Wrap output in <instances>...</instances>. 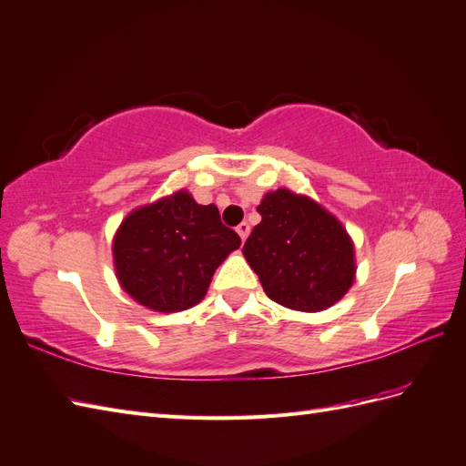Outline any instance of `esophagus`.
Wrapping results in <instances>:
<instances>
[{
    "mask_svg": "<svg viewBox=\"0 0 466 466\" xmlns=\"http://www.w3.org/2000/svg\"><path fill=\"white\" fill-rule=\"evenodd\" d=\"M237 233H238V237H241V241H245V238H247L248 233H250V225H248L247 221L238 223V225H237Z\"/></svg>",
    "mask_w": 466,
    "mask_h": 466,
    "instance_id": "obj_1",
    "label": "esophagus"
}]
</instances>
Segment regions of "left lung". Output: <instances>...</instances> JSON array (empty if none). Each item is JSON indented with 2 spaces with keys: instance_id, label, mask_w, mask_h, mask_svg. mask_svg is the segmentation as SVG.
<instances>
[{
  "instance_id": "left-lung-1",
  "label": "left lung",
  "mask_w": 466,
  "mask_h": 466,
  "mask_svg": "<svg viewBox=\"0 0 466 466\" xmlns=\"http://www.w3.org/2000/svg\"><path fill=\"white\" fill-rule=\"evenodd\" d=\"M262 221L243 255L276 304L321 311L355 280L353 241L329 211L306 196L276 190L257 208Z\"/></svg>"
}]
</instances>
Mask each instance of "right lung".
Instances as JSON below:
<instances>
[{
	"label": "right lung",
	"instance_id": "right-lung-1",
	"mask_svg": "<svg viewBox=\"0 0 466 466\" xmlns=\"http://www.w3.org/2000/svg\"><path fill=\"white\" fill-rule=\"evenodd\" d=\"M241 238L225 228L219 209L187 192L135 209L113 238L119 284L141 306L182 311L208 292L211 276Z\"/></svg>",
	"mask_w": 466,
	"mask_h": 466
}]
</instances>
